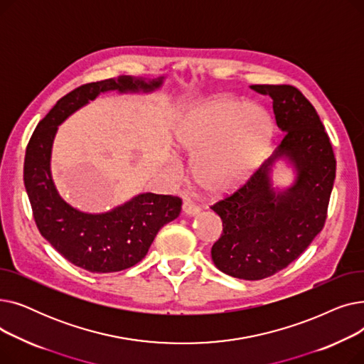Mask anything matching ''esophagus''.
I'll use <instances>...</instances> for the list:
<instances>
[{
  "label": "esophagus",
  "mask_w": 364,
  "mask_h": 364,
  "mask_svg": "<svg viewBox=\"0 0 364 364\" xmlns=\"http://www.w3.org/2000/svg\"><path fill=\"white\" fill-rule=\"evenodd\" d=\"M183 213H184L186 215L193 217V215H196V214L200 213V208H199L198 205H195L193 202L184 200V203H183Z\"/></svg>",
  "instance_id": "34e87169"
}]
</instances>
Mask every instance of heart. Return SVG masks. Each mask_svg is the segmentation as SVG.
<instances>
[{
    "instance_id": "obj_1",
    "label": "heart",
    "mask_w": 364,
    "mask_h": 364,
    "mask_svg": "<svg viewBox=\"0 0 364 364\" xmlns=\"http://www.w3.org/2000/svg\"><path fill=\"white\" fill-rule=\"evenodd\" d=\"M270 129L261 107L213 100L183 114L174 128V143L193 159L198 183L209 192L223 193L251 174L269 143Z\"/></svg>"
}]
</instances>
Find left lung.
<instances>
[{"mask_svg": "<svg viewBox=\"0 0 364 364\" xmlns=\"http://www.w3.org/2000/svg\"><path fill=\"white\" fill-rule=\"evenodd\" d=\"M270 95L282 143L236 192L211 206L223 220V235L211 255L217 269L243 280H261L295 261L326 221L336 174L328 132L313 105L292 85H252ZM280 159L296 169L294 184L272 187Z\"/></svg>", "mask_w": 364, "mask_h": 364, "instance_id": "obj_1", "label": "left lung"}]
</instances>
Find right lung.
<instances>
[{"label": "right lung", "instance_id": "obj_1", "mask_svg": "<svg viewBox=\"0 0 364 364\" xmlns=\"http://www.w3.org/2000/svg\"><path fill=\"white\" fill-rule=\"evenodd\" d=\"M164 82L119 76L75 88L54 105L36 125L26 147L23 181L38 230L69 262L91 273H114L140 262L161 228L176 220L181 199L141 193L102 214L69 205L51 177V147L57 128L72 113L107 91L151 92Z\"/></svg>", "mask_w": 364, "mask_h": 364}]
</instances>
